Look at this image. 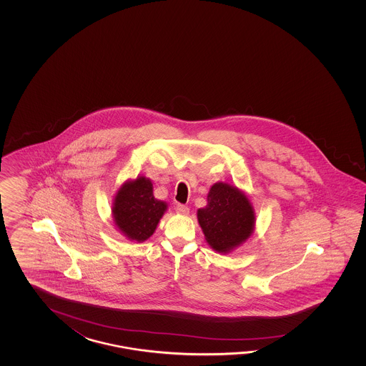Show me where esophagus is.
<instances>
[{"mask_svg":"<svg viewBox=\"0 0 366 366\" xmlns=\"http://www.w3.org/2000/svg\"><path fill=\"white\" fill-rule=\"evenodd\" d=\"M175 210H177V213L183 214V216H187V214L189 213V208H188L187 205H183V204H178V205L175 207Z\"/></svg>","mask_w":366,"mask_h":366,"instance_id":"esophagus-1","label":"esophagus"}]
</instances>
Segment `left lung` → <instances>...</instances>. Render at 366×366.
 <instances>
[{
  "label": "left lung",
  "instance_id": "1",
  "mask_svg": "<svg viewBox=\"0 0 366 366\" xmlns=\"http://www.w3.org/2000/svg\"><path fill=\"white\" fill-rule=\"evenodd\" d=\"M207 200V207L197 210V219L212 249L227 254L249 239L255 213L244 192L218 182L210 187Z\"/></svg>",
  "mask_w": 366,
  "mask_h": 366
}]
</instances>
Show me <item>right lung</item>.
Instances as JSON below:
<instances>
[{"label":"right lung","mask_w":366,"mask_h":366,"mask_svg":"<svg viewBox=\"0 0 366 366\" xmlns=\"http://www.w3.org/2000/svg\"><path fill=\"white\" fill-rule=\"evenodd\" d=\"M166 209L167 204L157 200L153 194L152 180L139 177L119 188L112 204V216L117 229L128 239L144 242L156 232Z\"/></svg>","instance_id":"add662e5"}]
</instances>
